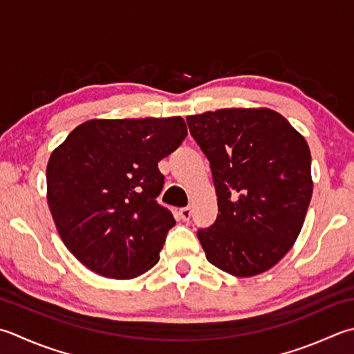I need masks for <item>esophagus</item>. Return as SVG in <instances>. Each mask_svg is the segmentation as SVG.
<instances>
[{"label":"esophagus","instance_id":"34e87169","mask_svg":"<svg viewBox=\"0 0 354 354\" xmlns=\"http://www.w3.org/2000/svg\"><path fill=\"white\" fill-rule=\"evenodd\" d=\"M179 216H181L183 221H190V218H192L190 207H183V209H179Z\"/></svg>","mask_w":354,"mask_h":354}]
</instances>
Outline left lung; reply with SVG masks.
<instances>
[{
	"label": "left lung",
	"instance_id": "left-lung-1",
	"mask_svg": "<svg viewBox=\"0 0 354 354\" xmlns=\"http://www.w3.org/2000/svg\"><path fill=\"white\" fill-rule=\"evenodd\" d=\"M210 162L216 221L199 228L207 261L248 278L278 264L293 247L313 181L307 141L270 109H221L187 116Z\"/></svg>",
	"mask_w": 354,
	"mask_h": 354
}]
</instances>
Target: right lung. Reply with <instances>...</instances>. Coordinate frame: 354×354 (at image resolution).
Wrapping results in <instances>:
<instances>
[{"instance_id":"obj_1","label":"right lung","mask_w":354,"mask_h":354,"mask_svg":"<svg viewBox=\"0 0 354 354\" xmlns=\"http://www.w3.org/2000/svg\"><path fill=\"white\" fill-rule=\"evenodd\" d=\"M187 136L181 116L90 120L71 131L47 164V203L76 259L110 279H131L159 261L176 224L156 198L158 169Z\"/></svg>"}]
</instances>
